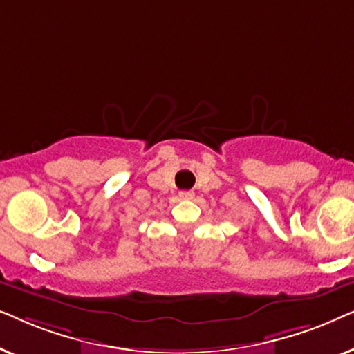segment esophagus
Instances as JSON below:
<instances>
[{
	"label": "esophagus",
	"instance_id": "34e87169",
	"mask_svg": "<svg viewBox=\"0 0 354 354\" xmlns=\"http://www.w3.org/2000/svg\"><path fill=\"white\" fill-rule=\"evenodd\" d=\"M178 196L182 198V200H193V196H195V193L190 192V190H183L178 193Z\"/></svg>",
	"mask_w": 354,
	"mask_h": 354
}]
</instances>
